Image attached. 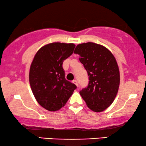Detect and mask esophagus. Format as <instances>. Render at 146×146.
I'll return each mask as SVG.
<instances>
[{
    "mask_svg": "<svg viewBox=\"0 0 146 146\" xmlns=\"http://www.w3.org/2000/svg\"><path fill=\"white\" fill-rule=\"evenodd\" d=\"M72 82H73L74 84H75L76 86L77 87L78 86V82H77V80H73V81H72Z\"/></svg>",
    "mask_w": 146,
    "mask_h": 146,
    "instance_id": "obj_1",
    "label": "esophagus"
}]
</instances>
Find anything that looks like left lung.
Segmentation results:
<instances>
[{
  "instance_id": "obj_1",
  "label": "left lung",
  "mask_w": 146,
  "mask_h": 146,
  "mask_svg": "<svg viewBox=\"0 0 146 146\" xmlns=\"http://www.w3.org/2000/svg\"><path fill=\"white\" fill-rule=\"evenodd\" d=\"M74 53L80 56V62L89 76L88 86L80 94L91 110H105L118 92L120 76L116 60L108 49L94 42L80 44Z\"/></svg>"
}]
</instances>
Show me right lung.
<instances>
[{"instance_id": "right-lung-1", "label": "right lung", "mask_w": 146, "mask_h": 146, "mask_svg": "<svg viewBox=\"0 0 146 146\" xmlns=\"http://www.w3.org/2000/svg\"><path fill=\"white\" fill-rule=\"evenodd\" d=\"M73 43L53 42L41 47L32 62L30 85L38 103L47 110L64 107L76 86L65 79L64 60L72 54Z\"/></svg>"}]
</instances>
